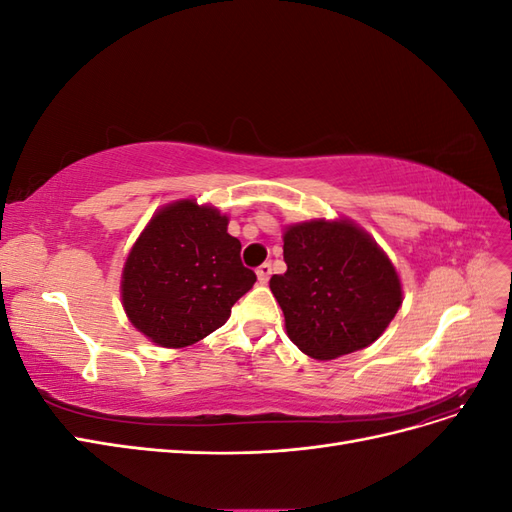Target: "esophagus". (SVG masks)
Segmentation results:
<instances>
[{
    "label": "esophagus",
    "mask_w": 512,
    "mask_h": 512,
    "mask_svg": "<svg viewBox=\"0 0 512 512\" xmlns=\"http://www.w3.org/2000/svg\"><path fill=\"white\" fill-rule=\"evenodd\" d=\"M256 275H258V282L260 284H267L269 277H271V265H269V262H265V265H260L256 269Z\"/></svg>",
    "instance_id": "34e87169"
}]
</instances>
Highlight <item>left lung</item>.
Masks as SVG:
<instances>
[{"label": "left lung", "instance_id": "1", "mask_svg": "<svg viewBox=\"0 0 512 512\" xmlns=\"http://www.w3.org/2000/svg\"><path fill=\"white\" fill-rule=\"evenodd\" d=\"M284 260L286 273L269 286L292 344L312 359L374 344L404 299L389 256L350 220L286 226Z\"/></svg>", "mask_w": 512, "mask_h": 512}]
</instances>
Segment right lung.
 Returning a JSON list of instances; mask_svg holds the SVG:
<instances>
[{
    "mask_svg": "<svg viewBox=\"0 0 512 512\" xmlns=\"http://www.w3.org/2000/svg\"><path fill=\"white\" fill-rule=\"evenodd\" d=\"M254 282L226 215L185 198L162 207L132 245L121 303L153 344L185 348L220 329Z\"/></svg>",
    "mask_w": 512,
    "mask_h": 512,
    "instance_id": "right-lung-1",
    "label": "right lung"
}]
</instances>
